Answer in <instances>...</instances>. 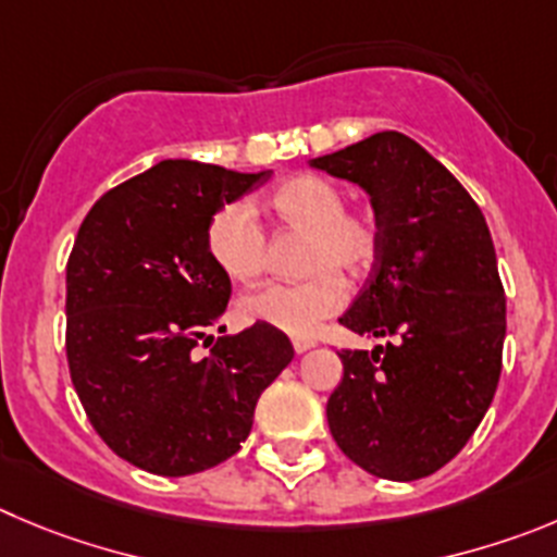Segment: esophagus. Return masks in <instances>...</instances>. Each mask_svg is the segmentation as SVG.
Here are the masks:
<instances>
[{
	"label": "esophagus",
	"instance_id": "esophagus-1",
	"mask_svg": "<svg viewBox=\"0 0 557 557\" xmlns=\"http://www.w3.org/2000/svg\"><path fill=\"white\" fill-rule=\"evenodd\" d=\"M315 341H310V337H294V351L296 355H305L308 349H313Z\"/></svg>",
	"mask_w": 557,
	"mask_h": 557
}]
</instances>
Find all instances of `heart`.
Instances as JSON below:
<instances>
[{
	"label": "heart",
	"instance_id": "obj_1",
	"mask_svg": "<svg viewBox=\"0 0 557 557\" xmlns=\"http://www.w3.org/2000/svg\"><path fill=\"white\" fill-rule=\"evenodd\" d=\"M349 195L337 181L315 173L285 178L267 197L285 231L308 236L302 283H272L244 294L238 315L294 337H308L346 302V283L360 280L376 263L382 231L368 208H346ZM206 249L225 277L249 283L267 269V233L247 202H227L206 227Z\"/></svg>",
	"mask_w": 557,
	"mask_h": 557
}]
</instances>
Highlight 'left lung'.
Returning a JSON list of instances; mask_svg holds the SVG:
<instances>
[{"label": "left lung", "mask_w": 557, "mask_h": 557, "mask_svg": "<svg viewBox=\"0 0 557 557\" xmlns=\"http://www.w3.org/2000/svg\"><path fill=\"white\" fill-rule=\"evenodd\" d=\"M310 168L362 186L382 231L341 324L387 343L337 351L332 440L371 475L418 481L465 448L500 382L506 296L492 233L465 186L407 134L379 132Z\"/></svg>", "instance_id": "obj_1"}]
</instances>
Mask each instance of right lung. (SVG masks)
Instances as JSON below:
<instances>
[{
    "label": "right lung",
    "instance_id": "obj_1",
    "mask_svg": "<svg viewBox=\"0 0 557 557\" xmlns=\"http://www.w3.org/2000/svg\"><path fill=\"white\" fill-rule=\"evenodd\" d=\"M272 175L159 161L109 189L76 233L65 269L71 382L103 443L153 475L231 459L255 404L294 360L280 330L252 324L195 357L231 299L206 249L208 220Z\"/></svg>",
    "mask_w": 557,
    "mask_h": 557
}]
</instances>
